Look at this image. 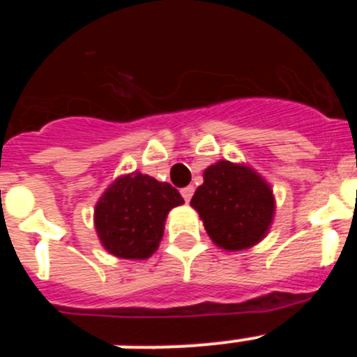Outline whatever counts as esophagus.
Returning a JSON list of instances; mask_svg holds the SVG:
<instances>
[{
	"label": "esophagus",
	"mask_w": 357,
	"mask_h": 357,
	"mask_svg": "<svg viewBox=\"0 0 357 357\" xmlns=\"http://www.w3.org/2000/svg\"><path fill=\"white\" fill-rule=\"evenodd\" d=\"M193 193H195V188H193V185H188V188H182V189H181V195H182V197H184L185 202L191 200V197H193Z\"/></svg>",
	"instance_id": "1"
}]
</instances>
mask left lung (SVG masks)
Instances as JSON below:
<instances>
[{
    "label": "left lung",
    "mask_w": 357,
    "mask_h": 357,
    "mask_svg": "<svg viewBox=\"0 0 357 357\" xmlns=\"http://www.w3.org/2000/svg\"><path fill=\"white\" fill-rule=\"evenodd\" d=\"M191 206L209 238L225 250H243L266 236L272 223V189L254 169L220 160L204 172Z\"/></svg>",
    "instance_id": "left-lung-1"
}]
</instances>
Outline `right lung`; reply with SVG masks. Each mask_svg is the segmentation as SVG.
<instances>
[{
	"label": "right lung",
	"mask_w": 357,
	"mask_h": 357,
	"mask_svg": "<svg viewBox=\"0 0 357 357\" xmlns=\"http://www.w3.org/2000/svg\"><path fill=\"white\" fill-rule=\"evenodd\" d=\"M184 204L168 182L130 173L105 191L96 211L98 236L110 254L123 259H146L159 247L169 209Z\"/></svg>",
	"instance_id": "right-lung-1"
}]
</instances>
